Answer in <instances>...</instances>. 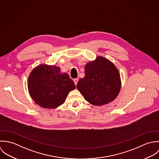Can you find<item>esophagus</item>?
<instances>
[{
	"label": "esophagus",
	"instance_id": "1",
	"mask_svg": "<svg viewBox=\"0 0 159 159\" xmlns=\"http://www.w3.org/2000/svg\"><path fill=\"white\" fill-rule=\"evenodd\" d=\"M78 81H79V79H74V84H75V85H77Z\"/></svg>",
	"mask_w": 159,
	"mask_h": 159
}]
</instances>
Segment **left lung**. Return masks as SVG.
Here are the masks:
<instances>
[{
    "label": "left lung",
    "mask_w": 159,
    "mask_h": 159,
    "mask_svg": "<svg viewBox=\"0 0 159 159\" xmlns=\"http://www.w3.org/2000/svg\"><path fill=\"white\" fill-rule=\"evenodd\" d=\"M121 85L116 66L107 58L98 56L85 66V76L79 80L77 89L91 104L102 106L117 98Z\"/></svg>",
    "instance_id": "8db88e82"
}]
</instances>
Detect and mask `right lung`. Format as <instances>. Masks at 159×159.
<instances>
[{"instance_id":"add662e5","label":"right lung","mask_w":159,"mask_h":159,"mask_svg":"<svg viewBox=\"0 0 159 159\" xmlns=\"http://www.w3.org/2000/svg\"><path fill=\"white\" fill-rule=\"evenodd\" d=\"M28 88L37 104L45 109H55L63 104L75 85L66 72H61L60 67L40 64L31 72Z\"/></svg>"}]
</instances>
